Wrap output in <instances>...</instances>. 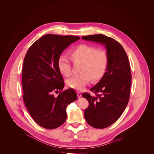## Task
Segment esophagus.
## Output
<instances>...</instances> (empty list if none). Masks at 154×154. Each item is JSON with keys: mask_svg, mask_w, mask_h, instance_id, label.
I'll list each match as a JSON object with an SVG mask.
<instances>
[{"mask_svg": "<svg viewBox=\"0 0 154 154\" xmlns=\"http://www.w3.org/2000/svg\"><path fill=\"white\" fill-rule=\"evenodd\" d=\"M77 94L78 97H82V94L80 92H77Z\"/></svg>", "mask_w": 154, "mask_h": 154, "instance_id": "obj_1", "label": "esophagus"}]
</instances>
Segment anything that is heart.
<instances>
[{
	"instance_id": "obj_1",
	"label": "heart",
	"mask_w": 154,
	"mask_h": 154,
	"mask_svg": "<svg viewBox=\"0 0 154 154\" xmlns=\"http://www.w3.org/2000/svg\"><path fill=\"white\" fill-rule=\"evenodd\" d=\"M69 55L74 63H81L80 74L67 81L68 86L71 88L81 91L91 79L97 82L104 77L108 65V55L105 50L82 44L70 51ZM57 64L59 71L65 77L72 75L71 63L67 57L60 56Z\"/></svg>"
}]
</instances>
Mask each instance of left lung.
Here are the masks:
<instances>
[{
  "mask_svg": "<svg viewBox=\"0 0 154 154\" xmlns=\"http://www.w3.org/2000/svg\"><path fill=\"white\" fill-rule=\"evenodd\" d=\"M82 38L103 45L108 55V65L104 77L90 89L96 94L84 93L89 102L84 116L91 126L104 128L115 122L125 109L130 98L131 75L127 55L115 39L101 34Z\"/></svg>",
  "mask_w": 154,
  "mask_h": 154,
  "instance_id": "8db88e82",
  "label": "left lung"
}]
</instances>
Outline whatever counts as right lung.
Segmentation results:
<instances>
[{
	"label": "right lung",
	"mask_w": 154,
	"mask_h": 154,
	"mask_svg": "<svg viewBox=\"0 0 154 154\" xmlns=\"http://www.w3.org/2000/svg\"><path fill=\"white\" fill-rule=\"evenodd\" d=\"M79 39L47 34L36 41L25 56L23 100L30 116L41 127L54 129L61 125L67 118V106L77 98L72 88L62 91L64 83L57 62L63 51ZM54 92L59 94L55 97Z\"/></svg>",
	"instance_id": "1"
}]
</instances>
